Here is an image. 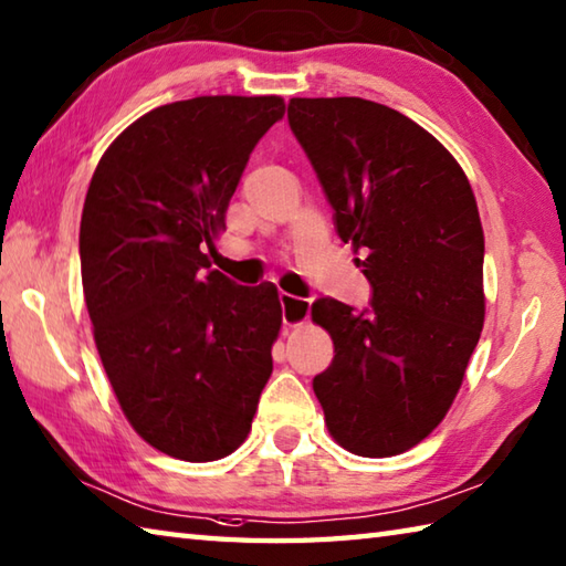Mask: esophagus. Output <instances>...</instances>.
<instances>
[{
	"label": "esophagus",
	"instance_id": "34e87169",
	"mask_svg": "<svg viewBox=\"0 0 566 566\" xmlns=\"http://www.w3.org/2000/svg\"><path fill=\"white\" fill-rule=\"evenodd\" d=\"M280 304H282L284 326H300L312 314V300H304V296H294L290 292H282Z\"/></svg>",
	"mask_w": 566,
	"mask_h": 566
}]
</instances>
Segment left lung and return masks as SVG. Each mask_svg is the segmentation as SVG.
Returning <instances> with one entry per match:
<instances>
[{
  "instance_id": "8db88e82",
  "label": "left lung",
  "mask_w": 566,
  "mask_h": 566,
  "mask_svg": "<svg viewBox=\"0 0 566 566\" xmlns=\"http://www.w3.org/2000/svg\"><path fill=\"white\" fill-rule=\"evenodd\" d=\"M286 118L371 284L366 310L314 302L334 338L314 394L348 453L398 455L446 418L485 322L475 195L428 130L376 101L292 98Z\"/></svg>"
}]
</instances>
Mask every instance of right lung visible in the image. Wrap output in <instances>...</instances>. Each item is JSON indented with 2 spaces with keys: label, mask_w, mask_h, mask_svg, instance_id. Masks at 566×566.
I'll list each match as a JSON object with an SVG mask.
<instances>
[{
  "label": "right lung",
  "mask_w": 566,
  "mask_h": 566,
  "mask_svg": "<svg viewBox=\"0 0 566 566\" xmlns=\"http://www.w3.org/2000/svg\"><path fill=\"white\" fill-rule=\"evenodd\" d=\"M280 96H198L153 108L98 160L81 214V280L123 413L160 453L240 448L272 374L276 286L212 270L214 234Z\"/></svg>",
  "instance_id": "add662e5"
}]
</instances>
